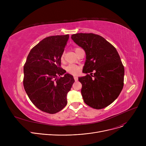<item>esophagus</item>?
<instances>
[{"label": "esophagus", "mask_w": 146, "mask_h": 146, "mask_svg": "<svg viewBox=\"0 0 146 146\" xmlns=\"http://www.w3.org/2000/svg\"><path fill=\"white\" fill-rule=\"evenodd\" d=\"M74 80L76 82H77L78 80V76H74Z\"/></svg>", "instance_id": "esophagus-1"}]
</instances>
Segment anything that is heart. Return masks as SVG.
I'll list each match as a JSON object with an SVG mask.
<instances>
[{
    "instance_id": "b5f03b06",
    "label": "heart",
    "mask_w": 146,
    "mask_h": 146,
    "mask_svg": "<svg viewBox=\"0 0 146 146\" xmlns=\"http://www.w3.org/2000/svg\"><path fill=\"white\" fill-rule=\"evenodd\" d=\"M79 48H76L74 49L75 51ZM63 57H64V54L61 56V58H63ZM66 70L67 72H68V73L72 74H76L80 72V67L75 64H70L66 67Z\"/></svg>"
}]
</instances>
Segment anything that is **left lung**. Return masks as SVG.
Segmentation results:
<instances>
[{
  "label": "left lung",
  "mask_w": 146,
  "mask_h": 146,
  "mask_svg": "<svg viewBox=\"0 0 146 146\" xmlns=\"http://www.w3.org/2000/svg\"><path fill=\"white\" fill-rule=\"evenodd\" d=\"M71 38L85 50L86 60L83 72L90 73L79 78L83 101L94 109L104 108L115 100L124 86V67L118 52L99 35L78 33Z\"/></svg>",
  "instance_id": "8db88e82"
}]
</instances>
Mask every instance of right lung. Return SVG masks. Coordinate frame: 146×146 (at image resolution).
<instances>
[{"label":"right lung","mask_w":146,"mask_h":146,"mask_svg":"<svg viewBox=\"0 0 146 146\" xmlns=\"http://www.w3.org/2000/svg\"><path fill=\"white\" fill-rule=\"evenodd\" d=\"M68 38L67 34L44 38L30 51L24 67L23 83L28 96L36 108L48 113L66 106L67 93L74 82L73 76L60 67Z\"/></svg>","instance_id":"1"}]
</instances>
